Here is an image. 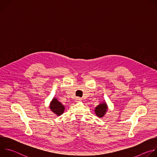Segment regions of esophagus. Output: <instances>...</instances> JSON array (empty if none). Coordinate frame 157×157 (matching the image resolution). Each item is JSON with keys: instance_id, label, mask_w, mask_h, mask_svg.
Wrapping results in <instances>:
<instances>
[{"instance_id": "34e87169", "label": "esophagus", "mask_w": 157, "mask_h": 157, "mask_svg": "<svg viewBox=\"0 0 157 157\" xmlns=\"http://www.w3.org/2000/svg\"><path fill=\"white\" fill-rule=\"evenodd\" d=\"M81 101V99L79 97H76L75 98V101L76 102H80Z\"/></svg>"}]
</instances>
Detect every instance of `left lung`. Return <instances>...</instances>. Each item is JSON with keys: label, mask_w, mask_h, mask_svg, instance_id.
Here are the masks:
<instances>
[{"label": "left lung", "mask_w": 157, "mask_h": 157, "mask_svg": "<svg viewBox=\"0 0 157 157\" xmlns=\"http://www.w3.org/2000/svg\"><path fill=\"white\" fill-rule=\"evenodd\" d=\"M107 107L105 103H102L99 105H98L95 109L96 114L98 117H102L104 116V115L105 114V112L107 110Z\"/></svg>", "instance_id": "8db88e82"}]
</instances>
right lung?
I'll return each instance as SVG.
<instances>
[{
	"label": "right lung",
	"instance_id": "obj_1",
	"mask_svg": "<svg viewBox=\"0 0 157 157\" xmlns=\"http://www.w3.org/2000/svg\"><path fill=\"white\" fill-rule=\"evenodd\" d=\"M50 109L57 116H60L63 113L64 107L57 99H53L50 104Z\"/></svg>",
	"mask_w": 157,
	"mask_h": 157
}]
</instances>
